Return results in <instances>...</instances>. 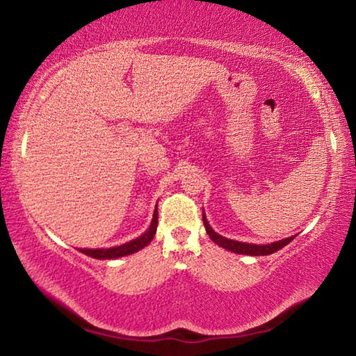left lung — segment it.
<instances>
[{
  "mask_svg": "<svg viewBox=\"0 0 356 356\" xmlns=\"http://www.w3.org/2000/svg\"><path fill=\"white\" fill-rule=\"evenodd\" d=\"M202 221H204V226H206V231L209 234V237L213 240V242L221 246V248H225L227 251H232V252H237V254H248V256H267V254H273V252L280 251L281 248H284L287 243H291L293 237H287V238H282L278 240V242H273V243H268V245H254V243H245V242H237V240H231V238H226L220 236V234H216L212 227H210L209 221L206 218V213H202Z\"/></svg>",
  "mask_w": 356,
  "mask_h": 356,
  "instance_id": "1",
  "label": "left lung"
}]
</instances>
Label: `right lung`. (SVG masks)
I'll return each mask as SVG.
<instances>
[{
  "label": "right lung",
  "mask_w": 356,
  "mask_h": 356,
  "mask_svg": "<svg viewBox=\"0 0 356 356\" xmlns=\"http://www.w3.org/2000/svg\"><path fill=\"white\" fill-rule=\"evenodd\" d=\"M156 226H159V213H156V207L154 210V216H152V222L146 232L143 236L136 237L135 240H130V242L120 245V246H114V248H104V250H86L83 248L80 250L83 254L91 256L94 259H118L122 256H129L134 254V252L143 250L144 246H147L150 243V240L154 238L155 232H156Z\"/></svg>",
  "instance_id": "right-lung-1"
}]
</instances>
